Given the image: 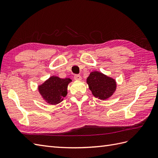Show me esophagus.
Here are the masks:
<instances>
[{"mask_svg":"<svg viewBox=\"0 0 158 158\" xmlns=\"http://www.w3.org/2000/svg\"><path fill=\"white\" fill-rule=\"evenodd\" d=\"M74 79L76 81H81V77L79 75H74Z\"/></svg>","mask_w":158,"mask_h":158,"instance_id":"1","label":"esophagus"}]
</instances>
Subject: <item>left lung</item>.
Here are the masks:
<instances>
[{"instance_id":"left-lung-1","label":"left lung","mask_w":158,"mask_h":158,"mask_svg":"<svg viewBox=\"0 0 158 158\" xmlns=\"http://www.w3.org/2000/svg\"><path fill=\"white\" fill-rule=\"evenodd\" d=\"M86 82L93 95L101 100L110 98L117 89L115 79L98 71L91 72Z\"/></svg>"}]
</instances>
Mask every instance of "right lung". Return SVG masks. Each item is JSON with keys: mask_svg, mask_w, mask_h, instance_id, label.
<instances>
[{"mask_svg": "<svg viewBox=\"0 0 158 158\" xmlns=\"http://www.w3.org/2000/svg\"><path fill=\"white\" fill-rule=\"evenodd\" d=\"M71 81L69 78L61 79L52 75L38 85V91L44 102L55 106L61 102L66 97L68 85Z\"/></svg>", "mask_w": 158, "mask_h": 158, "instance_id": "obj_1", "label": "right lung"}]
</instances>
